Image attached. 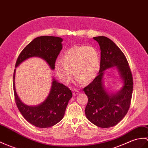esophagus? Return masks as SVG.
I'll return each instance as SVG.
<instances>
[{
    "label": "esophagus",
    "instance_id": "34e87169",
    "mask_svg": "<svg viewBox=\"0 0 148 148\" xmlns=\"http://www.w3.org/2000/svg\"><path fill=\"white\" fill-rule=\"evenodd\" d=\"M73 94L74 96H76V95H77L79 94V91L77 90H74L73 91Z\"/></svg>",
    "mask_w": 148,
    "mask_h": 148
}]
</instances>
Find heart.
I'll return each instance as SVG.
<instances>
[{
    "label": "heart",
    "mask_w": 148,
    "mask_h": 148,
    "mask_svg": "<svg viewBox=\"0 0 148 148\" xmlns=\"http://www.w3.org/2000/svg\"><path fill=\"white\" fill-rule=\"evenodd\" d=\"M99 68L100 56L98 50L95 47L84 45L70 47L55 66L57 76L65 84H69L73 74L79 83H88L94 79Z\"/></svg>",
    "instance_id": "b5f03b06"
}]
</instances>
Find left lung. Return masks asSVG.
I'll return each mask as SVG.
<instances>
[{
	"label": "left lung",
	"mask_w": 148,
	"mask_h": 148,
	"mask_svg": "<svg viewBox=\"0 0 148 148\" xmlns=\"http://www.w3.org/2000/svg\"><path fill=\"white\" fill-rule=\"evenodd\" d=\"M93 38L100 47V68L95 79L83 89L88 98L85 114L95 125L108 128L117 124L129 110L133 91V78L125 55L115 43L105 36ZM114 66L118 68L124 80V86L116 94L109 95L102 84L103 71Z\"/></svg>",
	"instance_id": "1"
}]
</instances>
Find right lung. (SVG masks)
<instances>
[{"label": "right lung", "mask_w": 148, "mask_h": 148, "mask_svg": "<svg viewBox=\"0 0 148 148\" xmlns=\"http://www.w3.org/2000/svg\"><path fill=\"white\" fill-rule=\"evenodd\" d=\"M62 39L59 37H37L26 45L19 55L16 67L24 60L38 57L45 60L51 69H55L56 59L62 49ZM15 72L13 75V89L15 101L19 112L27 122L40 128H47L57 124L64 117L69 99L73 97L70 89L53 80L50 93L42 104L35 106L25 105L20 100L15 88Z\"/></svg>", "instance_id": "right-lung-1"}]
</instances>
